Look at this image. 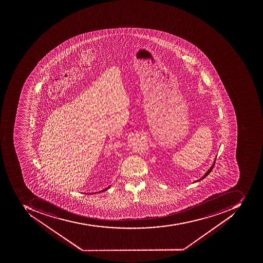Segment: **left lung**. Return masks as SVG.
I'll use <instances>...</instances> for the list:
<instances>
[{
	"mask_svg": "<svg viewBox=\"0 0 263 263\" xmlns=\"http://www.w3.org/2000/svg\"><path fill=\"white\" fill-rule=\"evenodd\" d=\"M215 162H216V160H215L214 164H213V166H211L210 169H209V171H208L207 173L205 174V175H203V177H202L201 179H199V180H197V182L198 181H200L202 180V179H204V178L206 177V176H208V175H209V174H210V172H212V171H213V167H214Z\"/></svg>",
	"mask_w": 263,
	"mask_h": 263,
	"instance_id": "left-lung-1",
	"label": "left lung"
}]
</instances>
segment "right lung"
<instances>
[{"instance_id":"obj_1","label":"right lung","mask_w":263,"mask_h":263,"mask_svg":"<svg viewBox=\"0 0 263 263\" xmlns=\"http://www.w3.org/2000/svg\"><path fill=\"white\" fill-rule=\"evenodd\" d=\"M109 189V186H108V187H107V189H104V190L101 191V192H104V191H106L107 189Z\"/></svg>"}]
</instances>
